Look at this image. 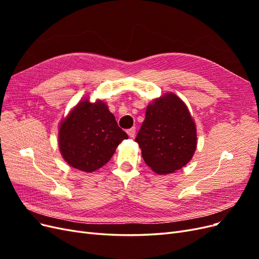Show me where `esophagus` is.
I'll list each match as a JSON object with an SVG mask.
<instances>
[{
	"instance_id": "34e87169",
	"label": "esophagus",
	"mask_w": 259,
	"mask_h": 259,
	"mask_svg": "<svg viewBox=\"0 0 259 259\" xmlns=\"http://www.w3.org/2000/svg\"><path fill=\"white\" fill-rule=\"evenodd\" d=\"M135 133H136V128H135V127H132V128L127 130V134H128V136H130L131 138H133V137L135 136Z\"/></svg>"
}]
</instances>
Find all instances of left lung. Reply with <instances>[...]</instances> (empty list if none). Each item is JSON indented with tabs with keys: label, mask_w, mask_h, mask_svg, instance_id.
I'll use <instances>...</instances> for the list:
<instances>
[{
	"label": "left lung",
	"mask_w": 259,
	"mask_h": 259,
	"mask_svg": "<svg viewBox=\"0 0 259 259\" xmlns=\"http://www.w3.org/2000/svg\"><path fill=\"white\" fill-rule=\"evenodd\" d=\"M135 142L154 173H174L189 162L197 149V128L184 101L167 93L148 105Z\"/></svg>",
	"instance_id": "left-lung-1"
}]
</instances>
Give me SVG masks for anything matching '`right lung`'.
<instances>
[{
    "mask_svg": "<svg viewBox=\"0 0 259 259\" xmlns=\"http://www.w3.org/2000/svg\"><path fill=\"white\" fill-rule=\"evenodd\" d=\"M127 138L104 101L84 99L61 121L58 145L70 166L92 173L108 163L116 147Z\"/></svg>",
    "mask_w": 259,
    "mask_h": 259,
    "instance_id": "add662e5",
    "label": "right lung"
}]
</instances>
